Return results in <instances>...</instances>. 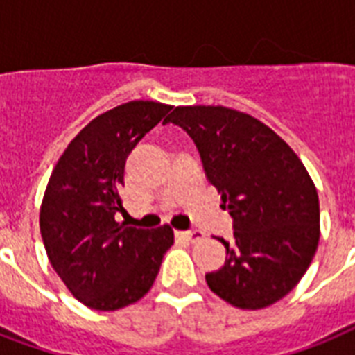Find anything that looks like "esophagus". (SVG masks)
Segmentation results:
<instances>
[{
	"label": "esophagus",
	"mask_w": 355,
	"mask_h": 355,
	"mask_svg": "<svg viewBox=\"0 0 355 355\" xmlns=\"http://www.w3.org/2000/svg\"><path fill=\"white\" fill-rule=\"evenodd\" d=\"M178 236L182 237V239H186V241L189 243H199L205 239V234L200 232V230H186V232H178Z\"/></svg>",
	"instance_id": "34e87169"
}]
</instances>
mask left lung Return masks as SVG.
<instances>
[{
  "label": "left lung",
  "instance_id": "1",
  "mask_svg": "<svg viewBox=\"0 0 355 355\" xmlns=\"http://www.w3.org/2000/svg\"><path fill=\"white\" fill-rule=\"evenodd\" d=\"M164 123L184 128L234 219L227 261L206 275L225 302L261 309L297 286L320 237L319 195L295 150L265 123L227 107H177Z\"/></svg>",
  "mask_w": 355,
  "mask_h": 355
}]
</instances>
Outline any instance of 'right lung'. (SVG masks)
Here are the masks:
<instances>
[{"label": "right lung", "instance_id": "1", "mask_svg": "<svg viewBox=\"0 0 355 355\" xmlns=\"http://www.w3.org/2000/svg\"><path fill=\"white\" fill-rule=\"evenodd\" d=\"M173 107L130 101L92 119L58 158L40 208V232L53 269L79 302L116 311L138 302L173 245V228L128 227L125 164L139 139Z\"/></svg>", "mask_w": 355, "mask_h": 355}]
</instances>
